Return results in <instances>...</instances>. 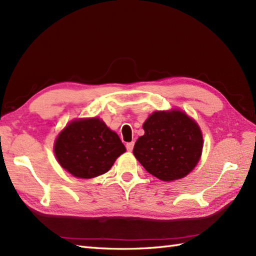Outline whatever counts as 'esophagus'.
<instances>
[{
    "mask_svg": "<svg viewBox=\"0 0 256 256\" xmlns=\"http://www.w3.org/2000/svg\"><path fill=\"white\" fill-rule=\"evenodd\" d=\"M133 148H134V142H130V143H126V150H128V152H132Z\"/></svg>",
    "mask_w": 256,
    "mask_h": 256,
    "instance_id": "esophagus-1",
    "label": "esophagus"
}]
</instances>
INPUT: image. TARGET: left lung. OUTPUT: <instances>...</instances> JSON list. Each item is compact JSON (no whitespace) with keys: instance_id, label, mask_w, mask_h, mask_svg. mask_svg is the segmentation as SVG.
Instances as JSON below:
<instances>
[{"instance_id":"1","label":"left lung","mask_w":256,"mask_h":256,"mask_svg":"<svg viewBox=\"0 0 256 256\" xmlns=\"http://www.w3.org/2000/svg\"><path fill=\"white\" fill-rule=\"evenodd\" d=\"M145 134L134 145L133 154L160 180L180 179L192 172L202 152V134L186 113L154 112L143 124Z\"/></svg>"}]
</instances>
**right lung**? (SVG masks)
Wrapping results in <instances>:
<instances>
[{
    "label": "right lung",
    "mask_w": 256,
    "mask_h": 256,
    "mask_svg": "<svg viewBox=\"0 0 256 256\" xmlns=\"http://www.w3.org/2000/svg\"><path fill=\"white\" fill-rule=\"evenodd\" d=\"M124 152L118 135L96 118L72 121L55 143L59 164L74 177L84 179L106 172Z\"/></svg>",
    "instance_id": "right-lung-1"
}]
</instances>
